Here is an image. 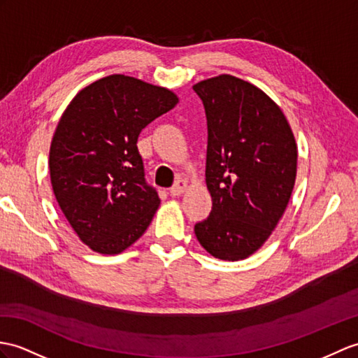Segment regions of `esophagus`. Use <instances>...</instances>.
Here are the masks:
<instances>
[{
  "label": "esophagus",
  "mask_w": 358,
  "mask_h": 358,
  "mask_svg": "<svg viewBox=\"0 0 358 358\" xmlns=\"http://www.w3.org/2000/svg\"><path fill=\"white\" fill-rule=\"evenodd\" d=\"M186 189H187V181L186 180H177L176 185H173L169 189V192H171L172 196H178L181 194H185Z\"/></svg>",
  "instance_id": "34e87169"
}]
</instances>
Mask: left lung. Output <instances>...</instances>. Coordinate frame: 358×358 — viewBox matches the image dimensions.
I'll use <instances>...</instances> for the list:
<instances>
[{
  "label": "left lung",
  "instance_id": "left-lung-1",
  "mask_svg": "<svg viewBox=\"0 0 358 358\" xmlns=\"http://www.w3.org/2000/svg\"><path fill=\"white\" fill-rule=\"evenodd\" d=\"M207 117L209 218L195 224L199 244L222 261L245 259L284 215L297 172V145L280 106L230 74L198 82Z\"/></svg>",
  "mask_w": 358,
  "mask_h": 358
}]
</instances>
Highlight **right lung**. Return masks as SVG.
I'll list each match as a JSON object with an SVG mask.
<instances>
[{
  "label": "right lung",
  "instance_id": "1",
  "mask_svg": "<svg viewBox=\"0 0 358 358\" xmlns=\"http://www.w3.org/2000/svg\"><path fill=\"white\" fill-rule=\"evenodd\" d=\"M178 103L173 91L124 74L82 88L50 145L53 194L91 250L119 255L145 234L160 206L146 185L138 134Z\"/></svg>",
  "mask_w": 358,
  "mask_h": 358
}]
</instances>
